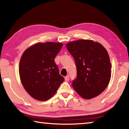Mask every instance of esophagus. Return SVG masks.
<instances>
[{"label":"esophagus","mask_w":129,"mask_h":129,"mask_svg":"<svg viewBox=\"0 0 129 129\" xmlns=\"http://www.w3.org/2000/svg\"><path fill=\"white\" fill-rule=\"evenodd\" d=\"M69 75H67V76H66V77H65V81L68 82V81H69Z\"/></svg>","instance_id":"1"}]
</instances>
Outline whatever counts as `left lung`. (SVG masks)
<instances>
[{
	"mask_svg": "<svg viewBox=\"0 0 129 129\" xmlns=\"http://www.w3.org/2000/svg\"><path fill=\"white\" fill-rule=\"evenodd\" d=\"M73 56L77 77L72 86L80 96L89 100L100 95L109 84L111 64L106 49L99 42L79 40L67 44Z\"/></svg>",
	"mask_w": 129,
	"mask_h": 129,
	"instance_id": "left-lung-1",
	"label": "left lung"
}]
</instances>
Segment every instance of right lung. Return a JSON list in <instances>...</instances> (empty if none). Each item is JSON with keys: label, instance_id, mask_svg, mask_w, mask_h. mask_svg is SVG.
<instances>
[{"label": "right lung", "instance_id": "right-lung-1", "mask_svg": "<svg viewBox=\"0 0 129 129\" xmlns=\"http://www.w3.org/2000/svg\"><path fill=\"white\" fill-rule=\"evenodd\" d=\"M62 46L60 42H38L23 53L19 67L20 79L24 89L35 100L50 99L64 82L54 61Z\"/></svg>", "mask_w": 129, "mask_h": 129}]
</instances>
